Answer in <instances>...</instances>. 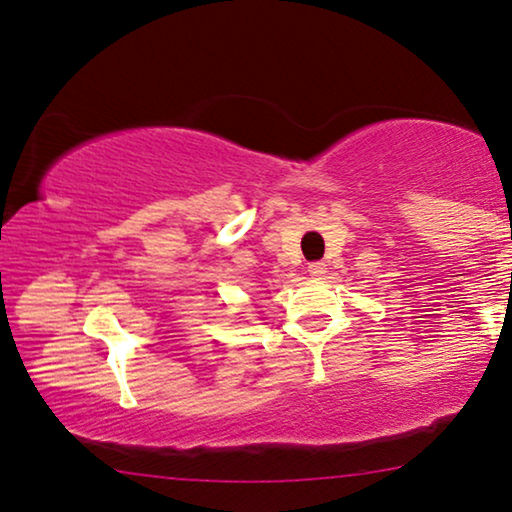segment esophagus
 Listing matches in <instances>:
<instances>
[{
  "label": "esophagus",
  "mask_w": 512,
  "mask_h": 512,
  "mask_svg": "<svg viewBox=\"0 0 512 512\" xmlns=\"http://www.w3.org/2000/svg\"><path fill=\"white\" fill-rule=\"evenodd\" d=\"M307 272H310V277H314V279H321V277L326 275V263L314 261V263L307 265Z\"/></svg>",
  "instance_id": "1"
}]
</instances>
